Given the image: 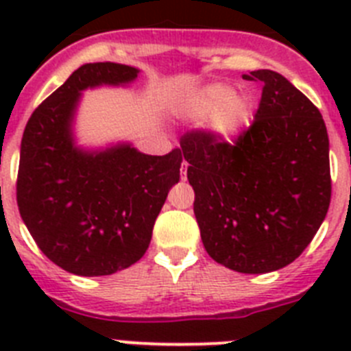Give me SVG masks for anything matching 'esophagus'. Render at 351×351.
I'll use <instances>...</instances> for the list:
<instances>
[{
  "label": "esophagus",
  "instance_id": "esophagus-1",
  "mask_svg": "<svg viewBox=\"0 0 351 351\" xmlns=\"http://www.w3.org/2000/svg\"><path fill=\"white\" fill-rule=\"evenodd\" d=\"M186 172H188V163L182 161V167H181V178L186 179Z\"/></svg>",
  "mask_w": 351,
  "mask_h": 351
}]
</instances>
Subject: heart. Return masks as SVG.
I'll return each instance as SVG.
<instances>
[{"instance_id": "heart-1", "label": "heart", "mask_w": 351, "mask_h": 351, "mask_svg": "<svg viewBox=\"0 0 351 351\" xmlns=\"http://www.w3.org/2000/svg\"><path fill=\"white\" fill-rule=\"evenodd\" d=\"M182 116L190 119H209L210 130L218 137H235L247 126L253 112V105L246 95H234V89L226 84H209L195 89L179 105Z\"/></svg>"}]
</instances>
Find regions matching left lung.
I'll return each mask as SVG.
<instances>
[{
	"label": "left lung",
	"instance_id": "1",
	"mask_svg": "<svg viewBox=\"0 0 351 351\" xmlns=\"http://www.w3.org/2000/svg\"><path fill=\"white\" fill-rule=\"evenodd\" d=\"M262 98L232 142L209 130L181 137L200 237L213 260L263 274L299 258L330 204L328 135L320 110L281 73L256 70Z\"/></svg>",
	"mask_w": 351,
	"mask_h": 351
}]
</instances>
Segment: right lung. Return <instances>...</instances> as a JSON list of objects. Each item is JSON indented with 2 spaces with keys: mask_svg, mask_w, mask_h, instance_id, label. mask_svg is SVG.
Instances as JSON below:
<instances>
[{
  "mask_svg": "<svg viewBox=\"0 0 351 351\" xmlns=\"http://www.w3.org/2000/svg\"><path fill=\"white\" fill-rule=\"evenodd\" d=\"M137 73L126 64H82L35 108L24 130L19 213L43 255L71 274L108 276L138 262L179 181L181 149L151 156L130 144L93 153L73 145L80 91L128 84Z\"/></svg>",
  "mask_w": 351,
  "mask_h": 351,
  "instance_id": "add662e5",
  "label": "right lung"
}]
</instances>
